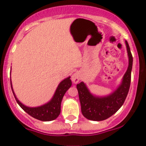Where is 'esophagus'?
<instances>
[{
	"label": "esophagus",
	"instance_id": "obj_1",
	"mask_svg": "<svg viewBox=\"0 0 146 146\" xmlns=\"http://www.w3.org/2000/svg\"><path fill=\"white\" fill-rule=\"evenodd\" d=\"M80 72H77L75 73L72 74V82H74V83H77V82H79L80 80Z\"/></svg>",
	"mask_w": 146,
	"mask_h": 146
}]
</instances>
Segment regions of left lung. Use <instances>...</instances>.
<instances>
[{
    "label": "left lung",
    "mask_w": 146,
    "mask_h": 146,
    "mask_svg": "<svg viewBox=\"0 0 146 146\" xmlns=\"http://www.w3.org/2000/svg\"><path fill=\"white\" fill-rule=\"evenodd\" d=\"M126 42L128 52L129 66L119 87L110 95L104 97L95 96L90 93L83 82L77 85L81 104V111L85 118L95 121L108 119L116 113L124 103L131 83V72L133 58L128 42Z\"/></svg>",
    "instance_id": "left-lung-1"
}]
</instances>
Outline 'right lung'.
Returning <instances> with one entry per match:
<instances>
[{
	"mask_svg": "<svg viewBox=\"0 0 146 146\" xmlns=\"http://www.w3.org/2000/svg\"><path fill=\"white\" fill-rule=\"evenodd\" d=\"M71 86H72V81L70 80V77H69L60 82V84L58 85L55 91L53 97L48 103L37 108H29L25 106L17 99L11 84L13 94L15 96L17 102L21 107L22 109L33 118L42 121H53L58 118L60 113V104H61L62 99Z\"/></svg>",
	"mask_w": 146,
	"mask_h": 146,
	"instance_id": "obj_1",
	"label": "right lung"
}]
</instances>
